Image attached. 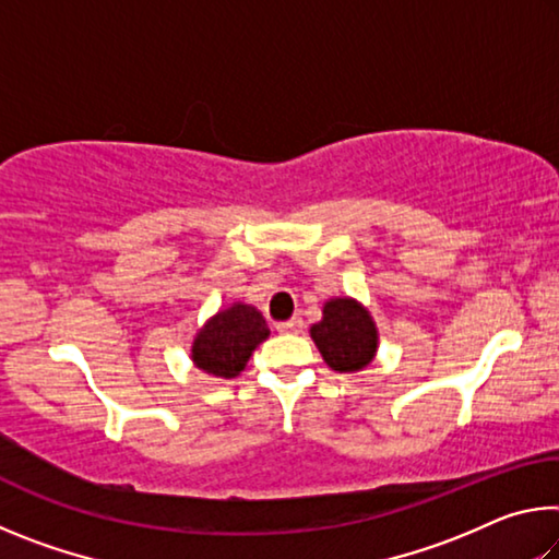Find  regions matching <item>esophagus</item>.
<instances>
[{
  "mask_svg": "<svg viewBox=\"0 0 559 559\" xmlns=\"http://www.w3.org/2000/svg\"><path fill=\"white\" fill-rule=\"evenodd\" d=\"M276 328H278V333H283V335H298V333H302V320L290 318V320H286V323H278Z\"/></svg>",
  "mask_w": 559,
  "mask_h": 559,
  "instance_id": "1",
  "label": "esophagus"
}]
</instances>
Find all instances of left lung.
<instances>
[{"mask_svg": "<svg viewBox=\"0 0 559 559\" xmlns=\"http://www.w3.org/2000/svg\"><path fill=\"white\" fill-rule=\"evenodd\" d=\"M310 337L335 372H359L372 362L380 347V330L362 302L355 298H330L323 320L310 325Z\"/></svg>", "mask_w": 559, "mask_h": 559, "instance_id": "8db88e82", "label": "left lung"}]
</instances>
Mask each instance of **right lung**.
I'll list each match as a JSON object with an SVG mask.
<instances>
[{
  "label": "right lung",
  "instance_id": "right-lung-1",
  "mask_svg": "<svg viewBox=\"0 0 559 559\" xmlns=\"http://www.w3.org/2000/svg\"><path fill=\"white\" fill-rule=\"evenodd\" d=\"M269 335L271 330L261 310L236 300L197 330L189 357L197 370L222 377V380H234L236 374L243 372L253 349Z\"/></svg>",
  "mask_w": 559,
  "mask_h": 559
}]
</instances>
